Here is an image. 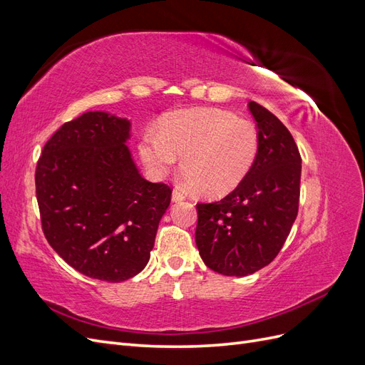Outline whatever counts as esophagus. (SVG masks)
<instances>
[{"label":"esophagus","mask_w":365,"mask_h":365,"mask_svg":"<svg viewBox=\"0 0 365 365\" xmlns=\"http://www.w3.org/2000/svg\"><path fill=\"white\" fill-rule=\"evenodd\" d=\"M184 200H185V195L181 190H178V189H173V192H172V201L173 202H180V201H184Z\"/></svg>","instance_id":"34e87169"}]
</instances>
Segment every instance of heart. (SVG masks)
<instances>
[{
    "label": "heart",
    "instance_id": "obj_1",
    "mask_svg": "<svg viewBox=\"0 0 365 365\" xmlns=\"http://www.w3.org/2000/svg\"><path fill=\"white\" fill-rule=\"evenodd\" d=\"M146 169L164 178L181 155L190 189L219 197L245 180L259 155V132L251 121L222 109L202 108L172 113L160 129L148 128L138 141Z\"/></svg>",
    "mask_w": 365,
    "mask_h": 365
}]
</instances>
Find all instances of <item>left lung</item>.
Instances as JSON below:
<instances>
[{
	"label": "left lung",
	"mask_w": 365,
	"mask_h": 365,
	"mask_svg": "<svg viewBox=\"0 0 365 365\" xmlns=\"http://www.w3.org/2000/svg\"><path fill=\"white\" fill-rule=\"evenodd\" d=\"M257 121L259 155L224 200L197 204L195 240L210 269L245 277L269 264L295 222L302 157L291 132L268 109L248 103Z\"/></svg>",
	"instance_id": "8db88e82"
}]
</instances>
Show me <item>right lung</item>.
<instances>
[{"mask_svg":"<svg viewBox=\"0 0 365 365\" xmlns=\"http://www.w3.org/2000/svg\"><path fill=\"white\" fill-rule=\"evenodd\" d=\"M130 121L90 111L62 125L36 165L43 235L86 277L120 283L145 269L172 190L140 175Z\"/></svg>","mask_w":365,"mask_h":365,"instance_id":"add662e5","label":"right lung"}]
</instances>
